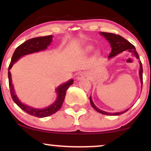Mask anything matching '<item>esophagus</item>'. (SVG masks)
<instances>
[{"instance_id": "1", "label": "esophagus", "mask_w": 151, "mask_h": 151, "mask_svg": "<svg viewBox=\"0 0 151 151\" xmlns=\"http://www.w3.org/2000/svg\"><path fill=\"white\" fill-rule=\"evenodd\" d=\"M88 76V75H87V73H86L85 72H83V73H81L80 74H78L77 77H76V79H77L78 81H81L86 78H87Z\"/></svg>"}]
</instances>
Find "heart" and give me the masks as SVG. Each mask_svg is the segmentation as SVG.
<instances>
[{"label":"heart","mask_w":151,"mask_h":151,"mask_svg":"<svg viewBox=\"0 0 151 151\" xmlns=\"http://www.w3.org/2000/svg\"><path fill=\"white\" fill-rule=\"evenodd\" d=\"M92 50H93V47H92V46H91V45L86 46V47L84 48V51H85V52H90V51H91Z\"/></svg>","instance_id":"heart-1"}]
</instances>
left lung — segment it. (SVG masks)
Listing matches in <instances>:
<instances>
[{"label":"left lung","instance_id":"8db88e82","mask_svg":"<svg viewBox=\"0 0 151 151\" xmlns=\"http://www.w3.org/2000/svg\"><path fill=\"white\" fill-rule=\"evenodd\" d=\"M100 35L101 36H103V37L105 38V39L108 40L109 42L110 45H111V52L110 53V55L109 56V59L111 58H113L114 57H115L117 55L120 54L123 52L124 50H128V51L130 52H132L135 57H136L137 58H139V55L137 52V51L135 50L136 48H135L134 46L132 45L131 42L128 41L125 39H124L123 37H121V36L118 35H115V34H112V33H109V32H101ZM140 63V70H139V77H140V83H141V86H142V63L140 62V60L139 61ZM90 102L91 104V106L93 107L94 109H95L97 112H100L101 114H106V115H120V114H123L124 112H127L128 110L129 109H128L125 111H122V112H106L104 111H102V110L99 109V108L95 106V104H94L93 100H92L91 96H90Z\"/></svg>","mask_w":151,"mask_h":151}]
</instances>
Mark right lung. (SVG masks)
I'll return each mask as SVG.
<instances>
[{"label":"right lung","mask_w":151,"mask_h":151,"mask_svg":"<svg viewBox=\"0 0 151 151\" xmlns=\"http://www.w3.org/2000/svg\"><path fill=\"white\" fill-rule=\"evenodd\" d=\"M52 37L53 36L52 35L45 36V37L33 38V39L25 41L22 44L16 48V50H14L13 55H12L11 58V63H10L9 66L8 76L9 87L12 100L24 112H27L28 114H30V115L39 117V118H43V117L52 115V114H55L56 112H57L61 108L64 100H65L66 92L68 87L73 84V80L70 79V80L66 81V83L59 85L56 88L55 92L57 93V97L56 101L52 104H50V105L44 109H36L22 103L19 100V99L18 98L16 93H15L13 84H12L11 73L10 72V70H11V68L12 67L14 64L16 63L23 56L47 49V47L52 42Z\"/></svg>","instance_id":"add662e5"}]
</instances>
